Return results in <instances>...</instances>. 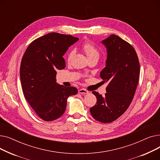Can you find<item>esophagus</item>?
<instances>
[{
    "label": "esophagus",
    "instance_id": "esophagus-1",
    "mask_svg": "<svg viewBox=\"0 0 160 160\" xmlns=\"http://www.w3.org/2000/svg\"><path fill=\"white\" fill-rule=\"evenodd\" d=\"M78 93L80 94H87L89 93V92L86 89L82 88V89H80L78 90Z\"/></svg>",
    "mask_w": 160,
    "mask_h": 160
}]
</instances>
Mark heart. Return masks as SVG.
<instances>
[{
  "mask_svg": "<svg viewBox=\"0 0 160 160\" xmlns=\"http://www.w3.org/2000/svg\"><path fill=\"white\" fill-rule=\"evenodd\" d=\"M82 49L83 51L85 52L86 54L87 55L88 59L93 58V57H98L99 56V52L97 48L90 42H85L82 44ZM72 55V52H69L67 56V60H70V59Z\"/></svg>",
  "mask_w": 160,
  "mask_h": 160,
  "instance_id": "1",
  "label": "heart"
}]
</instances>
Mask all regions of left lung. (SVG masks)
Returning a JSON list of instances; mask_svg holds the SVG:
<instances>
[{
  "label": "left lung",
  "instance_id": "left-lung-1",
  "mask_svg": "<svg viewBox=\"0 0 160 160\" xmlns=\"http://www.w3.org/2000/svg\"><path fill=\"white\" fill-rule=\"evenodd\" d=\"M102 43L108 55L100 76L108 85L104 97L92 92L97 103L90 108V113L95 120L109 123L118 119L130 105L139 82L140 66L135 49L120 37L112 34Z\"/></svg>",
  "mask_w": 160,
  "mask_h": 160
}]
</instances>
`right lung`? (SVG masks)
Returning <instances> with one entry per match:
<instances>
[{"instance_id": "right-lung-1", "label": "right lung", "mask_w": 160, "mask_h": 160, "mask_svg": "<svg viewBox=\"0 0 160 160\" xmlns=\"http://www.w3.org/2000/svg\"><path fill=\"white\" fill-rule=\"evenodd\" d=\"M78 40L71 35L49 33L33 41L22 56L20 77L24 96L45 121L60 117L67 98L78 93L74 87L57 84L56 79V71L65 67L63 56Z\"/></svg>"}]
</instances>
